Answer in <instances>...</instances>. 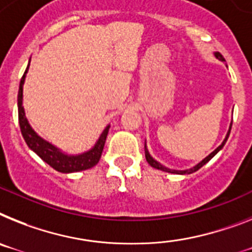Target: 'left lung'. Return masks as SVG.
<instances>
[{
  "mask_svg": "<svg viewBox=\"0 0 252 252\" xmlns=\"http://www.w3.org/2000/svg\"><path fill=\"white\" fill-rule=\"evenodd\" d=\"M215 58H217V59H219V60H220V61H225V60H224V58H223V56H221V55L219 54V52H215ZM230 128H232V126H230ZM230 128H229V130H228V133H227V137H225V139H224V141H223V143H221V145L219 146V147H218V149H215L214 151L211 152L210 155H209V156H206V158H205L204 160H202L201 162H198L197 165H196V166H193V168H191V169H187V170H170V169H166L165 166L160 165V164H158V162L156 161V160H154V158H152L151 156H150L149 151H147V149H146V146H145V155H146V160H147V162H149V164H150V165L152 166V168L160 169V170H164V172H168V173H177V174H191V173H193V172H196V170H198V169L201 168V166H204L205 164H206V162H208V161H210L211 158H214V156L217 155L218 152H219V151H220L221 149H223V146L225 145V142H227L228 137H229Z\"/></svg>",
  "mask_w": 252,
  "mask_h": 252,
  "instance_id": "1",
  "label": "left lung"
}]
</instances>
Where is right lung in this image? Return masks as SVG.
Here are the masks:
<instances>
[{
    "label": "right lung",
    "mask_w": 252,
    "mask_h": 252,
    "mask_svg": "<svg viewBox=\"0 0 252 252\" xmlns=\"http://www.w3.org/2000/svg\"><path fill=\"white\" fill-rule=\"evenodd\" d=\"M29 67V65H28ZM28 67L25 70L24 75L20 80V86H19V94H18V113H19V124H20V130L24 137L25 142L29 146V149L37 154L39 158L46 161L50 166L61 173H73V172H80V170H86L92 166H94L97 162L100 161L101 154H102L103 146H105V141H106L107 133H109L110 126L105 128L102 134L100 136L97 143L94 145V149H91L90 151L80 154V155H65L60 150H58L55 146L48 143L47 141L42 139L38 136L34 130L32 129V126H29L28 120L25 118L24 107H23V84L25 80V74L28 73Z\"/></svg>",
    "instance_id": "right-lung-1"
}]
</instances>
